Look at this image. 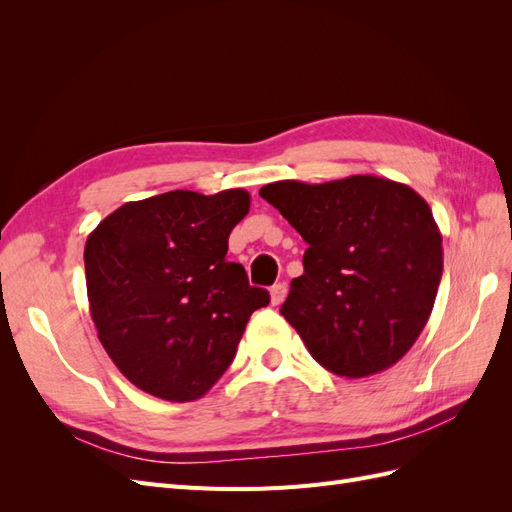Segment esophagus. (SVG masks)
Masks as SVG:
<instances>
[{
	"label": "esophagus",
	"mask_w": 512,
	"mask_h": 512,
	"mask_svg": "<svg viewBox=\"0 0 512 512\" xmlns=\"http://www.w3.org/2000/svg\"><path fill=\"white\" fill-rule=\"evenodd\" d=\"M286 292H288V288H286L284 282L275 284V286L271 288V303H273V305H280V303L286 299Z\"/></svg>",
	"instance_id": "esophagus-1"
}]
</instances>
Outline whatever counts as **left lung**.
<instances>
[{
    "label": "left lung",
    "mask_w": 512,
    "mask_h": 512,
    "mask_svg": "<svg viewBox=\"0 0 512 512\" xmlns=\"http://www.w3.org/2000/svg\"><path fill=\"white\" fill-rule=\"evenodd\" d=\"M309 245L282 316L337 376L389 369L425 329L442 280V235L423 196L404 183L352 175L262 185Z\"/></svg>",
    "instance_id": "8db88e82"
}]
</instances>
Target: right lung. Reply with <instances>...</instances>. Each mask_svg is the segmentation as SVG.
<instances>
[{"instance_id": "1", "label": "right lung", "mask_w": 512, "mask_h": 512, "mask_svg": "<svg viewBox=\"0 0 512 512\" xmlns=\"http://www.w3.org/2000/svg\"><path fill=\"white\" fill-rule=\"evenodd\" d=\"M250 211V194L190 190L134 200L85 243L89 312L117 369L166 401H194L235 359L245 324L269 305L228 237Z\"/></svg>"}]
</instances>
